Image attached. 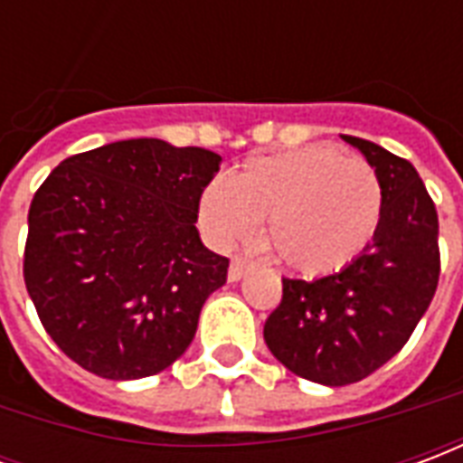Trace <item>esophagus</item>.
<instances>
[{
  "label": "esophagus",
  "instance_id": "esophagus-1",
  "mask_svg": "<svg viewBox=\"0 0 463 463\" xmlns=\"http://www.w3.org/2000/svg\"><path fill=\"white\" fill-rule=\"evenodd\" d=\"M252 268V260H248L245 255H235L231 260V268H228V280L231 282H238L241 278L248 275V270Z\"/></svg>",
  "mask_w": 463,
  "mask_h": 463
}]
</instances>
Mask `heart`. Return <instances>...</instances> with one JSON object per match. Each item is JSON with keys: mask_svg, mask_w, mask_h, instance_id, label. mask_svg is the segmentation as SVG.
<instances>
[{"mask_svg": "<svg viewBox=\"0 0 463 463\" xmlns=\"http://www.w3.org/2000/svg\"><path fill=\"white\" fill-rule=\"evenodd\" d=\"M384 193L374 168L332 146L252 158L201 195V221L221 245L250 238L302 275H330L357 260L382 222Z\"/></svg>", "mask_w": 463, "mask_h": 463, "instance_id": "1", "label": "heart"}]
</instances>
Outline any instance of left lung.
<instances>
[{
  "mask_svg": "<svg viewBox=\"0 0 463 463\" xmlns=\"http://www.w3.org/2000/svg\"><path fill=\"white\" fill-rule=\"evenodd\" d=\"M382 183V222L367 250L317 280L282 278V300L265 320V345L292 374L327 387L369 377L407 345L441 272L439 215L417 168L354 136Z\"/></svg>",
  "mask_w": 463,
  "mask_h": 463,
  "instance_id": "8db88e82",
  "label": "left lung"
}]
</instances>
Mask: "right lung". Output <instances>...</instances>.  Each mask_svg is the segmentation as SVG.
<instances>
[{
	"label": "right lung",
	"mask_w": 463,
	"mask_h": 463,
	"mask_svg": "<svg viewBox=\"0 0 463 463\" xmlns=\"http://www.w3.org/2000/svg\"><path fill=\"white\" fill-rule=\"evenodd\" d=\"M221 156L158 138L76 153L29 205L26 292L66 357L104 379L171 367L193 342L228 258L195 231Z\"/></svg>",
	"instance_id": "add662e5"
}]
</instances>
